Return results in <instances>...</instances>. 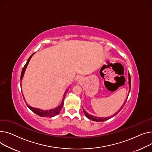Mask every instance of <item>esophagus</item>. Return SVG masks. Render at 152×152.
I'll return each instance as SVG.
<instances>
[{"instance_id":"1","label":"esophagus","mask_w":152,"mask_h":152,"mask_svg":"<svg viewBox=\"0 0 152 152\" xmlns=\"http://www.w3.org/2000/svg\"><path fill=\"white\" fill-rule=\"evenodd\" d=\"M76 81L78 82H80L82 81V77L80 76H77L76 77Z\"/></svg>"}]
</instances>
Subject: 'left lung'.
I'll return each instance as SVG.
<instances>
[{
	"instance_id": "1",
	"label": "left lung",
	"mask_w": 152,
	"mask_h": 152,
	"mask_svg": "<svg viewBox=\"0 0 152 152\" xmlns=\"http://www.w3.org/2000/svg\"><path fill=\"white\" fill-rule=\"evenodd\" d=\"M128 76H129V93H128V96H127V97H126V99L125 100V101H124V104H123V105L121 107V108L119 109V110L118 111H117V113H115V114H113L112 116H111V117H105V118H102V117H95V116H93V115H90L89 113H88L83 109V112H84V113H85V116L86 117L88 118V119H90V120H91L92 121H105V120H109V119H110V118H111L112 117H114V116H115L116 115H117L121 109H122V108L123 107V106L124 105V104H125V103H126V101H127V99H128V96H129V92H130V90H131V77H130V74H129V73H128Z\"/></svg>"
}]
</instances>
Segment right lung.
<instances>
[{
  "mask_svg": "<svg viewBox=\"0 0 152 152\" xmlns=\"http://www.w3.org/2000/svg\"><path fill=\"white\" fill-rule=\"evenodd\" d=\"M35 54V53H34L29 58L28 61H27L26 64H25V66H24V67L23 68V70H22V72H21V78H20V80L21 81L22 79H23V75H24V74L25 72V70H26V69L27 67V66H28V64H29V62L31 59V58H32V56ZM69 89L67 90H66V91L64 93V96H63V99H62V101L61 102V104L58 106L55 109H50V110H41V109H37V108H34V107H31L29 106L28 104H26L27 105H28V107L33 112H34L35 113H36L37 115L40 116V117H54V116L58 115L60 111L61 110L62 107H63V105H64V97L66 96V94L67 93V92L68 91ZM23 98L24 99V96H23ZM24 101H25V99H24Z\"/></svg>",
  "mask_w": 152,
  "mask_h": 152,
  "instance_id": "right-lung-1",
  "label": "right lung"
}]
</instances>
